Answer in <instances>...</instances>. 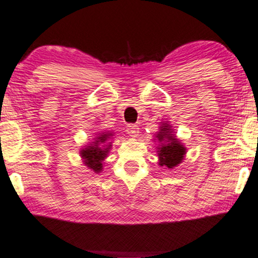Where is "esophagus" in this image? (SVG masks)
<instances>
[{"label": "esophagus", "mask_w": 258, "mask_h": 258, "mask_svg": "<svg viewBox=\"0 0 258 258\" xmlns=\"http://www.w3.org/2000/svg\"><path fill=\"white\" fill-rule=\"evenodd\" d=\"M126 132L131 137H135L136 138V137H138L139 135V127L137 125H133V123H130V125H127Z\"/></svg>", "instance_id": "obj_1"}]
</instances>
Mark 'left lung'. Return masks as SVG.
<instances>
[{
  "instance_id": "1",
  "label": "left lung",
  "mask_w": 258,
  "mask_h": 258,
  "mask_svg": "<svg viewBox=\"0 0 258 258\" xmlns=\"http://www.w3.org/2000/svg\"><path fill=\"white\" fill-rule=\"evenodd\" d=\"M156 138L161 144L158 147L160 166L173 169L183 161L185 153H186V147H184L183 144L176 138V136L172 135V130L169 123H161L160 131L158 132Z\"/></svg>"
}]
</instances>
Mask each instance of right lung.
I'll use <instances>...</instances> for the list:
<instances>
[{
	"label": "right lung",
	"instance_id": "right-lung-1",
	"mask_svg": "<svg viewBox=\"0 0 258 258\" xmlns=\"http://www.w3.org/2000/svg\"><path fill=\"white\" fill-rule=\"evenodd\" d=\"M109 137H112L111 132L99 133L97 138H94L95 142L80 151V156L84 159L85 165L93 170L94 172H101L102 161L107 157L108 150L111 149V143H109V145L106 146H102V144L107 142Z\"/></svg>",
	"mask_w": 258,
	"mask_h": 258
}]
</instances>
